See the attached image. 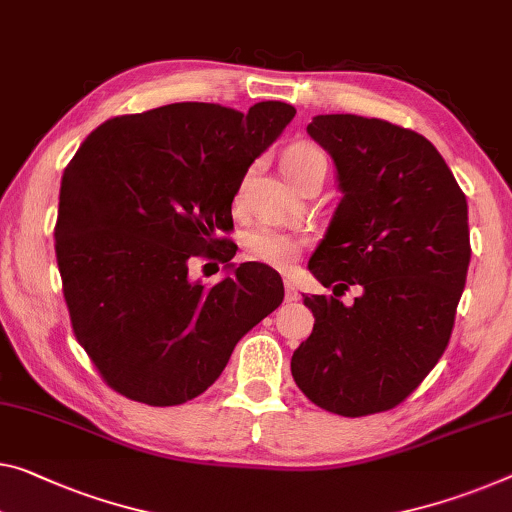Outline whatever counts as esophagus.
I'll list each match as a JSON object with an SVG mask.
<instances>
[{
	"label": "esophagus",
	"mask_w": 512,
	"mask_h": 512,
	"mask_svg": "<svg viewBox=\"0 0 512 512\" xmlns=\"http://www.w3.org/2000/svg\"><path fill=\"white\" fill-rule=\"evenodd\" d=\"M283 288H286V302H297L300 300V293H297L295 283L293 281H283Z\"/></svg>",
	"instance_id": "34e87169"
}]
</instances>
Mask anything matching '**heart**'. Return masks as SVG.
<instances>
[{
    "mask_svg": "<svg viewBox=\"0 0 512 512\" xmlns=\"http://www.w3.org/2000/svg\"><path fill=\"white\" fill-rule=\"evenodd\" d=\"M327 167V155L322 153L318 146L306 144V141H297V144L288 146L286 153L281 157L283 174L293 180L295 185L311 174L327 176ZM247 247L251 251V256L258 258V261L272 267H288L297 261V256H300L304 240L286 231L261 229L249 235Z\"/></svg>",
    "mask_w": 512,
    "mask_h": 512,
    "instance_id": "heart-1",
    "label": "heart"
}]
</instances>
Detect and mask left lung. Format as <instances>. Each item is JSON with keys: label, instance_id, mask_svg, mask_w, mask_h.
<instances>
[{"label": "left lung", "instance_id": "1", "mask_svg": "<svg viewBox=\"0 0 512 512\" xmlns=\"http://www.w3.org/2000/svg\"><path fill=\"white\" fill-rule=\"evenodd\" d=\"M306 132L332 155L343 194L309 270L325 288L361 295L350 306L304 297L316 322L290 371L322 410L387 412L451 338L471 258L467 199L419 132L355 114L313 116Z\"/></svg>", "mask_w": 512, "mask_h": 512}]
</instances>
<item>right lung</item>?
Listing matches in <instances>:
<instances>
[{
  "instance_id": "1",
  "label": "right lung",
  "mask_w": 512,
  "mask_h": 512,
  "mask_svg": "<svg viewBox=\"0 0 512 512\" xmlns=\"http://www.w3.org/2000/svg\"><path fill=\"white\" fill-rule=\"evenodd\" d=\"M293 116L279 100L247 114L174 102L109 119L77 148L54 249L77 341L121 396L153 407L201 396L281 304L272 267L224 256L231 274L206 288L187 261L224 245L242 178Z\"/></svg>"
}]
</instances>
